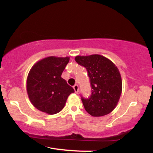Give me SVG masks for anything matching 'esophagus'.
<instances>
[{
	"label": "esophagus",
	"instance_id": "1",
	"mask_svg": "<svg viewBox=\"0 0 153 153\" xmlns=\"http://www.w3.org/2000/svg\"><path fill=\"white\" fill-rule=\"evenodd\" d=\"M73 88H74V91H75V93H78V92L79 88H78V85H75L74 86H73Z\"/></svg>",
	"mask_w": 153,
	"mask_h": 153
}]
</instances>
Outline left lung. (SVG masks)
I'll return each mask as SVG.
<instances>
[{"mask_svg": "<svg viewBox=\"0 0 153 153\" xmlns=\"http://www.w3.org/2000/svg\"><path fill=\"white\" fill-rule=\"evenodd\" d=\"M75 61L87 70L90 79L91 95L81 100L84 108L93 117H102L117 106L122 90L118 68L111 61L99 54L77 56Z\"/></svg>", "mask_w": 153, "mask_h": 153, "instance_id": "8db88e82", "label": "left lung"}]
</instances>
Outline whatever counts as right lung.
<instances>
[{
  "label": "right lung",
  "mask_w": 153,
  "mask_h": 153,
  "mask_svg": "<svg viewBox=\"0 0 153 153\" xmlns=\"http://www.w3.org/2000/svg\"><path fill=\"white\" fill-rule=\"evenodd\" d=\"M69 57L52 56L41 59L29 71L26 89L35 108L48 114H55L64 108L69 95L74 89L61 75Z\"/></svg>",
  "instance_id": "obj_1"
}]
</instances>
